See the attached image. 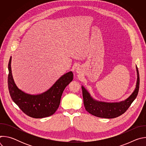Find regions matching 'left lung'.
<instances>
[{"label":"left lung","instance_id":"left-lung-1","mask_svg":"<svg viewBox=\"0 0 146 146\" xmlns=\"http://www.w3.org/2000/svg\"><path fill=\"white\" fill-rule=\"evenodd\" d=\"M137 81L136 88L132 94L125 100L119 102H105L94 99L89 92L81 86L83 101L86 110L93 115L104 118H113L117 117L125 112L132 103L136 99L139 89V74L137 66Z\"/></svg>","mask_w":146,"mask_h":146}]
</instances>
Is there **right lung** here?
Instances as JSON below:
<instances>
[{"mask_svg": "<svg viewBox=\"0 0 146 146\" xmlns=\"http://www.w3.org/2000/svg\"><path fill=\"white\" fill-rule=\"evenodd\" d=\"M11 62V57L8 65V87L13 102L25 114L32 118H41L54 114L59 108L62 93L73 79L72 72L62 76L46 92L31 95L24 92L16 86L12 74Z\"/></svg>", "mask_w": 146, "mask_h": 146, "instance_id": "add662e5", "label": "right lung"}]
</instances>
